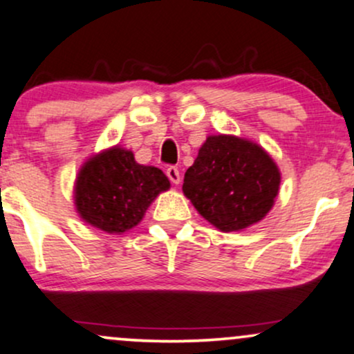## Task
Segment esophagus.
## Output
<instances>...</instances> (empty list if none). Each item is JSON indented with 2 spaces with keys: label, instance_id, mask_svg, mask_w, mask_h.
<instances>
[{
  "label": "esophagus",
  "instance_id": "1",
  "mask_svg": "<svg viewBox=\"0 0 354 354\" xmlns=\"http://www.w3.org/2000/svg\"><path fill=\"white\" fill-rule=\"evenodd\" d=\"M167 177L169 180L172 182V184H180V172H178L177 167H174V165H170V167H167Z\"/></svg>",
  "mask_w": 354,
  "mask_h": 354
}]
</instances>
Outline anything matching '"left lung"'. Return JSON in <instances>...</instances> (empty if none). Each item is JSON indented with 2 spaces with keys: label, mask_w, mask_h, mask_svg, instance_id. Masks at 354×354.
Listing matches in <instances>:
<instances>
[{
  "label": "left lung",
  "mask_w": 354,
  "mask_h": 354,
  "mask_svg": "<svg viewBox=\"0 0 354 354\" xmlns=\"http://www.w3.org/2000/svg\"><path fill=\"white\" fill-rule=\"evenodd\" d=\"M280 187V172L263 149L234 136H210L184 177V194L222 232L257 223Z\"/></svg>",
  "instance_id": "left-lung-1"
}]
</instances>
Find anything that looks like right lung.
Returning a JSON list of instances; mask_svg holds the SVG:
<instances>
[{"label":"right lung","instance_id":"add662e5","mask_svg":"<svg viewBox=\"0 0 354 354\" xmlns=\"http://www.w3.org/2000/svg\"><path fill=\"white\" fill-rule=\"evenodd\" d=\"M169 187L160 169L137 164L131 151L114 147L86 162L74 198L82 220L107 234H120L137 225L153 198Z\"/></svg>","mask_w":354,"mask_h":354}]
</instances>
